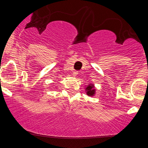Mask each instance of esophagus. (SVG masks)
<instances>
[{
	"mask_svg": "<svg viewBox=\"0 0 148 148\" xmlns=\"http://www.w3.org/2000/svg\"><path fill=\"white\" fill-rule=\"evenodd\" d=\"M78 74H79V73H78V71H74V72H73V73H72L73 76H76Z\"/></svg>",
	"mask_w": 148,
	"mask_h": 148,
	"instance_id": "obj_1",
	"label": "esophagus"
}]
</instances>
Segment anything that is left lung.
<instances>
[{
    "mask_svg": "<svg viewBox=\"0 0 148 148\" xmlns=\"http://www.w3.org/2000/svg\"><path fill=\"white\" fill-rule=\"evenodd\" d=\"M86 91L87 95L90 97L95 96L96 93V90L95 89V86L93 84H88L86 87Z\"/></svg>",
    "mask_w": 148,
    "mask_h": 148,
    "instance_id": "1",
    "label": "left lung"
}]
</instances>
